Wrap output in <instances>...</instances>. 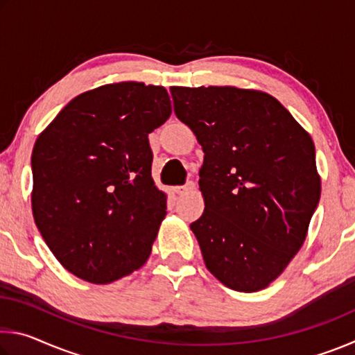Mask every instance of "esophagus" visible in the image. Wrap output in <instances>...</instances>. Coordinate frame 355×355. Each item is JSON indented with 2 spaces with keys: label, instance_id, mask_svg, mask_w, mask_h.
<instances>
[{
  "label": "esophagus",
  "instance_id": "1",
  "mask_svg": "<svg viewBox=\"0 0 355 355\" xmlns=\"http://www.w3.org/2000/svg\"><path fill=\"white\" fill-rule=\"evenodd\" d=\"M191 189H194V183L192 182H188L184 186H175V188H173L175 194H184V192H188Z\"/></svg>",
  "mask_w": 355,
  "mask_h": 355
}]
</instances>
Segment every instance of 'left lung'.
<instances>
[{
  "label": "left lung",
  "mask_w": 355,
  "mask_h": 355,
  "mask_svg": "<svg viewBox=\"0 0 355 355\" xmlns=\"http://www.w3.org/2000/svg\"><path fill=\"white\" fill-rule=\"evenodd\" d=\"M171 94L205 153V209L191 224L205 266L232 290H264L302 248L320 202L311 136L257 89L172 86Z\"/></svg>",
  "instance_id": "obj_1"
}]
</instances>
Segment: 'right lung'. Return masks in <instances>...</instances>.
<instances>
[{
    "instance_id": "obj_1",
    "label": "right lung",
    "mask_w": 355,
    "mask_h": 355,
    "mask_svg": "<svg viewBox=\"0 0 355 355\" xmlns=\"http://www.w3.org/2000/svg\"><path fill=\"white\" fill-rule=\"evenodd\" d=\"M172 114L166 87L103 84L78 95L34 144L33 216L78 279L112 284L144 266L166 218L148 135Z\"/></svg>"
}]
</instances>
